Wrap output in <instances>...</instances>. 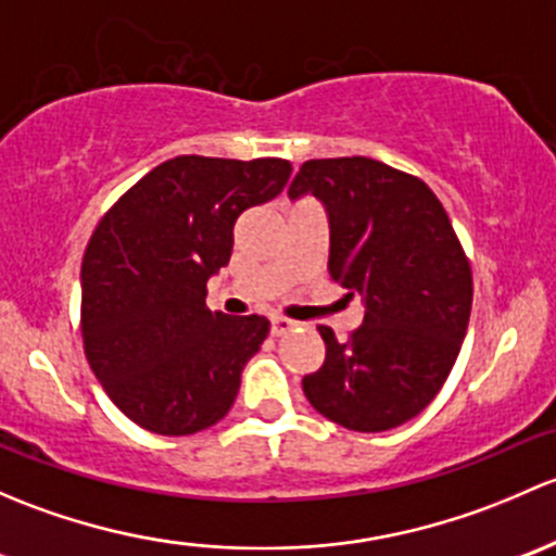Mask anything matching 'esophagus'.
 Segmentation results:
<instances>
[{
  "instance_id": "esophagus-1",
  "label": "esophagus",
  "mask_w": 556,
  "mask_h": 556,
  "mask_svg": "<svg viewBox=\"0 0 556 556\" xmlns=\"http://www.w3.org/2000/svg\"><path fill=\"white\" fill-rule=\"evenodd\" d=\"M294 320H291V318H283V316H273L270 318V331H273V334H276V337H280V334H286V331H291V329H294Z\"/></svg>"
}]
</instances>
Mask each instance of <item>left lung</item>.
Listing matches in <instances>:
<instances>
[{
	"label": "left lung",
	"instance_id": "8db88e82",
	"mask_svg": "<svg viewBox=\"0 0 556 556\" xmlns=\"http://www.w3.org/2000/svg\"><path fill=\"white\" fill-rule=\"evenodd\" d=\"M329 214V276L364 300L345 342L318 326L326 358L302 377L320 415L377 433L420 415L442 391L468 329L471 265L426 181L371 157L307 160L289 198Z\"/></svg>",
	"mask_w": 556,
	"mask_h": 556
}]
</instances>
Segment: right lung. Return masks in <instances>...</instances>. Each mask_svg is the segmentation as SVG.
<instances>
[{
  "mask_svg": "<svg viewBox=\"0 0 556 556\" xmlns=\"http://www.w3.org/2000/svg\"><path fill=\"white\" fill-rule=\"evenodd\" d=\"M291 163L181 154L136 181L83 256V342L106 396L136 426L190 437L230 412L265 316L205 307L243 211L283 190Z\"/></svg>",
  "mask_w": 556,
  "mask_h": 556,
  "instance_id": "add662e5",
  "label": "right lung"
}]
</instances>
